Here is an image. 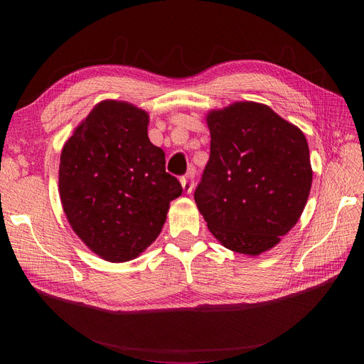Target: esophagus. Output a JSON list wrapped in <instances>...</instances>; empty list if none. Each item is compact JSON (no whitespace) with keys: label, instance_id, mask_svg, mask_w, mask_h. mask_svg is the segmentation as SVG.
I'll use <instances>...</instances> for the list:
<instances>
[{"label":"esophagus","instance_id":"1","mask_svg":"<svg viewBox=\"0 0 364 364\" xmlns=\"http://www.w3.org/2000/svg\"><path fill=\"white\" fill-rule=\"evenodd\" d=\"M194 168H190L188 173H186V176H183V178L181 179V183H182V188L186 194H191L193 193V188H194Z\"/></svg>","mask_w":364,"mask_h":364}]
</instances>
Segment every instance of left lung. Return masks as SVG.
I'll return each instance as SVG.
<instances>
[{
  "label": "left lung",
  "mask_w": 364,
  "mask_h": 364,
  "mask_svg": "<svg viewBox=\"0 0 364 364\" xmlns=\"http://www.w3.org/2000/svg\"><path fill=\"white\" fill-rule=\"evenodd\" d=\"M211 155L194 200L226 249L257 257L297 223L313 170L304 132L267 105L235 102L206 114Z\"/></svg>",
  "instance_id": "left-lung-1"
}]
</instances>
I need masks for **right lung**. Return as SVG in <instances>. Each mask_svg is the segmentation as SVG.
I'll list each match as a JSON object with an SVG mask.
<instances>
[{
    "instance_id": "1",
    "label": "right lung",
    "mask_w": 364,
    "mask_h": 364,
    "mask_svg": "<svg viewBox=\"0 0 364 364\" xmlns=\"http://www.w3.org/2000/svg\"><path fill=\"white\" fill-rule=\"evenodd\" d=\"M147 127L144 109L103 100L60 153L63 213L87 249L109 262L139 257L161 234L170 202L182 194Z\"/></svg>"
}]
</instances>
